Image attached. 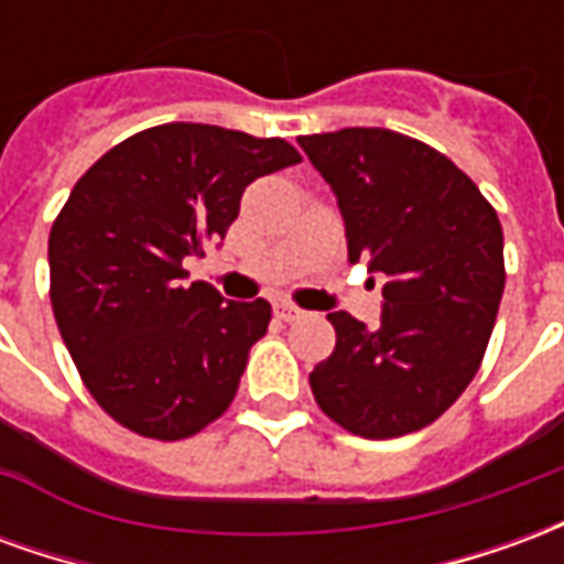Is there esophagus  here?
I'll return each mask as SVG.
<instances>
[{
    "label": "esophagus",
    "instance_id": "esophagus-1",
    "mask_svg": "<svg viewBox=\"0 0 564 564\" xmlns=\"http://www.w3.org/2000/svg\"><path fill=\"white\" fill-rule=\"evenodd\" d=\"M305 314L302 307H295L293 302H278V317L286 319V323H293V319H299Z\"/></svg>",
    "mask_w": 564,
    "mask_h": 564
}]
</instances>
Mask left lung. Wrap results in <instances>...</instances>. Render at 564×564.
I'll return each instance as SVG.
<instances>
[{"label":"left lung","instance_id":"8db88e82","mask_svg":"<svg viewBox=\"0 0 564 564\" xmlns=\"http://www.w3.org/2000/svg\"><path fill=\"white\" fill-rule=\"evenodd\" d=\"M332 186L347 257L383 274L380 326L329 314L335 350L314 399L347 432L399 437L435 423L480 368L505 293V235L468 174L390 129L302 135Z\"/></svg>","mask_w":564,"mask_h":564}]
</instances>
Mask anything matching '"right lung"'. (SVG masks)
Returning <instances> with one entry per match:
<instances>
[{"instance_id": "1", "label": "right lung", "mask_w": 564, "mask_h": 564, "mask_svg": "<svg viewBox=\"0 0 564 564\" xmlns=\"http://www.w3.org/2000/svg\"><path fill=\"white\" fill-rule=\"evenodd\" d=\"M295 162L283 139L162 123L75 184L47 241L51 305L87 390L117 423L181 441L232 404L271 305L184 283V259L220 241L247 184Z\"/></svg>"}]
</instances>
